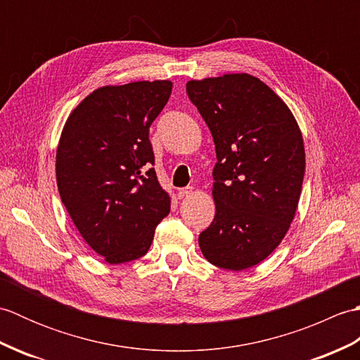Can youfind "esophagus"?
<instances>
[{"label":"esophagus","instance_id":"1","mask_svg":"<svg viewBox=\"0 0 360 360\" xmlns=\"http://www.w3.org/2000/svg\"><path fill=\"white\" fill-rule=\"evenodd\" d=\"M188 195H192V187H184V188H179L178 190V198H186Z\"/></svg>","mask_w":360,"mask_h":360}]
</instances>
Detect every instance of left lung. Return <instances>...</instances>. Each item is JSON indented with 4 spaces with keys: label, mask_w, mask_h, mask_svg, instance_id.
Wrapping results in <instances>:
<instances>
[{
    "label": "left lung",
    "mask_w": 360,
    "mask_h": 360,
    "mask_svg": "<svg viewBox=\"0 0 360 360\" xmlns=\"http://www.w3.org/2000/svg\"><path fill=\"white\" fill-rule=\"evenodd\" d=\"M187 94L215 142V218L200 233L212 264L243 271L278 246L304 176L303 137L286 103L249 74L192 80Z\"/></svg>",
    "instance_id": "1"
}]
</instances>
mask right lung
<instances>
[{
    "instance_id": "1",
    "label": "right lung",
    "mask_w": 360,
    "mask_h": 360,
    "mask_svg": "<svg viewBox=\"0 0 360 360\" xmlns=\"http://www.w3.org/2000/svg\"><path fill=\"white\" fill-rule=\"evenodd\" d=\"M170 94L168 80L98 88L71 112L60 137V198L83 240L111 264L147 254L170 212L148 136Z\"/></svg>"
}]
</instances>
